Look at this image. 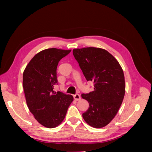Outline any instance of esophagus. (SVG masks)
<instances>
[{"label":"esophagus","mask_w":152,"mask_h":152,"mask_svg":"<svg viewBox=\"0 0 152 152\" xmlns=\"http://www.w3.org/2000/svg\"><path fill=\"white\" fill-rule=\"evenodd\" d=\"M73 98H74L76 101H79V100L80 99L81 97H80V96L79 94H76L75 95H73Z\"/></svg>","instance_id":"34e87169"}]
</instances>
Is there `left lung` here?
Returning a JSON list of instances; mask_svg holds the SVG:
<instances>
[{"mask_svg":"<svg viewBox=\"0 0 152 152\" xmlns=\"http://www.w3.org/2000/svg\"><path fill=\"white\" fill-rule=\"evenodd\" d=\"M73 54L87 81L94 84L93 91L81 95L89 104L82 117L91 127H103L116 115L125 95L122 68L117 59L103 49H74Z\"/></svg>","mask_w":152,"mask_h":152,"instance_id":"left-lung-1","label":"left lung"}]
</instances>
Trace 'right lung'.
Segmentation results:
<instances>
[{
  "instance_id": "1",
  "label": "right lung",
  "mask_w": 152,
  "mask_h": 152,
  "mask_svg": "<svg viewBox=\"0 0 152 152\" xmlns=\"http://www.w3.org/2000/svg\"><path fill=\"white\" fill-rule=\"evenodd\" d=\"M71 50L44 49L35 54L26 65L23 75V87L27 106L35 118L48 128L60 124L73 102L72 95L54 92L58 83L59 61Z\"/></svg>"
}]
</instances>
